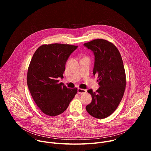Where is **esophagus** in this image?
<instances>
[{
	"label": "esophagus",
	"instance_id": "34e87169",
	"mask_svg": "<svg viewBox=\"0 0 151 151\" xmlns=\"http://www.w3.org/2000/svg\"><path fill=\"white\" fill-rule=\"evenodd\" d=\"M87 92V90H83V89H81V88H78V93L79 94H85Z\"/></svg>",
	"mask_w": 151,
	"mask_h": 151
}]
</instances>
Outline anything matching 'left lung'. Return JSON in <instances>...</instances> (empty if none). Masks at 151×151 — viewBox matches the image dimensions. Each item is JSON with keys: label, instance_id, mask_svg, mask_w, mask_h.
<instances>
[{"label": "left lung", "instance_id": "left-lung-1", "mask_svg": "<svg viewBox=\"0 0 151 151\" xmlns=\"http://www.w3.org/2000/svg\"><path fill=\"white\" fill-rule=\"evenodd\" d=\"M94 55L93 75H98L100 87L96 92L87 91L92 97L86 106L88 113L94 118L103 119L110 116L121 102L126 85L125 72L118 48L106 40L94 39L83 44Z\"/></svg>", "mask_w": 151, "mask_h": 151}]
</instances>
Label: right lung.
Wrapping results in <instances>:
<instances>
[{
	"instance_id": "right-lung-1",
	"label": "right lung",
	"mask_w": 151,
	"mask_h": 151,
	"mask_svg": "<svg viewBox=\"0 0 151 151\" xmlns=\"http://www.w3.org/2000/svg\"><path fill=\"white\" fill-rule=\"evenodd\" d=\"M78 46L43 45L34 53L29 64L27 82L30 94L41 111L57 116L66 110L78 89L68 88L58 79L63 78L65 65Z\"/></svg>"
}]
</instances>
